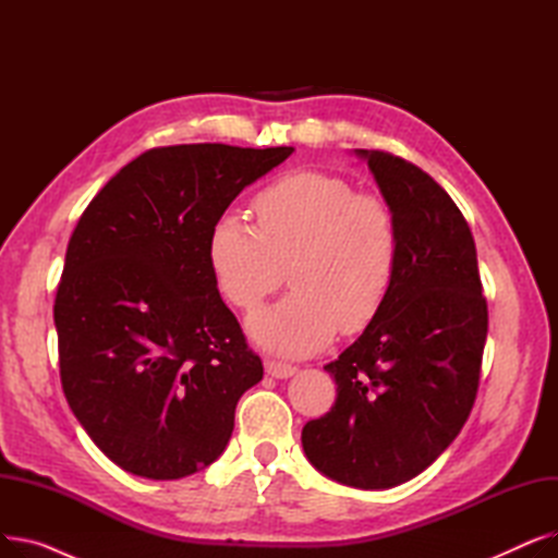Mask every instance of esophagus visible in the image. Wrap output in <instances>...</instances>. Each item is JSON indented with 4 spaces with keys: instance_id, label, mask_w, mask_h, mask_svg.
Listing matches in <instances>:
<instances>
[{
    "instance_id": "1",
    "label": "esophagus",
    "mask_w": 558,
    "mask_h": 558,
    "mask_svg": "<svg viewBox=\"0 0 558 558\" xmlns=\"http://www.w3.org/2000/svg\"><path fill=\"white\" fill-rule=\"evenodd\" d=\"M264 371H267L276 379H287V377H291V375L296 373V366H289V364H282V362L267 360V362H264Z\"/></svg>"
}]
</instances>
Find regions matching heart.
<instances>
[{
  "label": "heart",
  "mask_w": 558,
  "mask_h": 558,
  "mask_svg": "<svg viewBox=\"0 0 558 558\" xmlns=\"http://www.w3.org/2000/svg\"><path fill=\"white\" fill-rule=\"evenodd\" d=\"M255 228L221 215L208 238V264L221 296L257 310L282 284L291 294L248 318L251 339L282 357L326 348L337 328L360 332L383 310L400 267V230L389 205L339 175L294 171L264 187Z\"/></svg>",
  "instance_id": "1"
}]
</instances>
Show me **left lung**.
I'll use <instances>...</instances> for the list:
<instances>
[{
	"instance_id": "obj_1",
	"label": "left lung",
	"mask_w": 558,
	"mask_h": 558,
	"mask_svg": "<svg viewBox=\"0 0 558 558\" xmlns=\"http://www.w3.org/2000/svg\"><path fill=\"white\" fill-rule=\"evenodd\" d=\"M400 230V267L383 310L326 371L337 400L303 427L305 457L326 477L383 490L421 475L471 414L488 310L463 215L416 165L355 149Z\"/></svg>"
}]
</instances>
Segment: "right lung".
<instances>
[{
    "label": "right lung",
    "mask_w": 558,
    "mask_h": 558,
    "mask_svg": "<svg viewBox=\"0 0 558 558\" xmlns=\"http://www.w3.org/2000/svg\"><path fill=\"white\" fill-rule=\"evenodd\" d=\"M294 146L179 144L114 173L81 215L56 291L70 409L126 473L181 480L221 457L262 379L208 264L213 223Z\"/></svg>",
    "instance_id": "right-lung-1"
}]
</instances>
